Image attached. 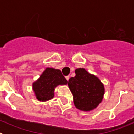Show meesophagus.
<instances>
[{"instance_id": "34e87169", "label": "esophagus", "mask_w": 134, "mask_h": 134, "mask_svg": "<svg viewBox=\"0 0 134 134\" xmlns=\"http://www.w3.org/2000/svg\"><path fill=\"white\" fill-rule=\"evenodd\" d=\"M66 80H69V79H70V76H66Z\"/></svg>"}]
</instances>
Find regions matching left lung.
<instances>
[{"label":"left lung","instance_id":"obj_1","mask_svg":"<svg viewBox=\"0 0 134 134\" xmlns=\"http://www.w3.org/2000/svg\"><path fill=\"white\" fill-rule=\"evenodd\" d=\"M76 76L68 80V86L73 94L75 107L83 111H89L102 101L105 93L103 83L97 76L85 68H77Z\"/></svg>","mask_w":134,"mask_h":134}]
</instances>
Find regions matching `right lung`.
Masks as SVG:
<instances>
[{"label":"right lung","instance_id":"obj_1","mask_svg":"<svg viewBox=\"0 0 134 134\" xmlns=\"http://www.w3.org/2000/svg\"><path fill=\"white\" fill-rule=\"evenodd\" d=\"M68 81L60 70L47 68L40 79L33 84V89L39 100L46 101L53 99L54 90L59 85H66Z\"/></svg>","mask_w":134,"mask_h":134}]
</instances>
